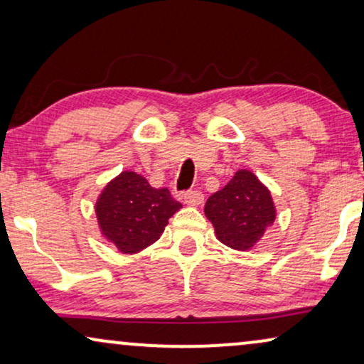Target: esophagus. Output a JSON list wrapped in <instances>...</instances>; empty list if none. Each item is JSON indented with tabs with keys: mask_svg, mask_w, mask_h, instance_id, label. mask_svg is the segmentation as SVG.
<instances>
[{
	"mask_svg": "<svg viewBox=\"0 0 364 364\" xmlns=\"http://www.w3.org/2000/svg\"><path fill=\"white\" fill-rule=\"evenodd\" d=\"M183 200H186L187 205L197 207L203 202V196H202V192H198V191H187V192H183Z\"/></svg>",
	"mask_w": 364,
	"mask_h": 364,
	"instance_id": "1",
	"label": "esophagus"
}]
</instances>
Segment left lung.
Wrapping results in <instances>:
<instances>
[{"instance_id":"8db88e82","label":"left lung","mask_w":364,"mask_h":364,"mask_svg":"<svg viewBox=\"0 0 364 364\" xmlns=\"http://www.w3.org/2000/svg\"><path fill=\"white\" fill-rule=\"evenodd\" d=\"M223 245L250 250L275 222L272 193L250 171H238L222 191L208 197L203 208Z\"/></svg>"}]
</instances>
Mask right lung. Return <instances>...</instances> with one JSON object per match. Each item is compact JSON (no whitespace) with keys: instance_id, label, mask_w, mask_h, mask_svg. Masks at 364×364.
I'll use <instances>...</instances> for the list:
<instances>
[{"instance_id":"obj_1","label":"right lung","mask_w":364,"mask_h":364,"mask_svg":"<svg viewBox=\"0 0 364 364\" xmlns=\"http://www.w3.org/2000/svg\"><path fill=\"white\" fill-rule=\"evenodd\" d=\"M182 207L168 188H154L136 172H121L96 202L101 233L122 253H137L159 240L168 218Z\"/></svg>"}]
</instances>
